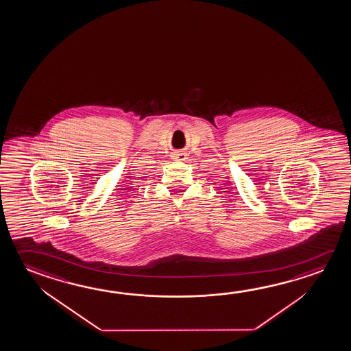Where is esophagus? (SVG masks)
I'll list each match as a JSON object with an SVG mask.
<instances>
[{
  "instance_id": "obj_1",
  "label": "esophagus",
  "mask_w": 351,
  "mask_h": 351,
  "mask_svg": "<svg viewBox=\"0 0 351 351\" xmlns=\"http://www.w3.org/2000/svg\"><path fill=\"white\" fill-rule=\"evenodd\" d=\"M184 153H180V154H176V159H178V160H184L186 158H184Z\"/></svg>"
}]
</instances>
